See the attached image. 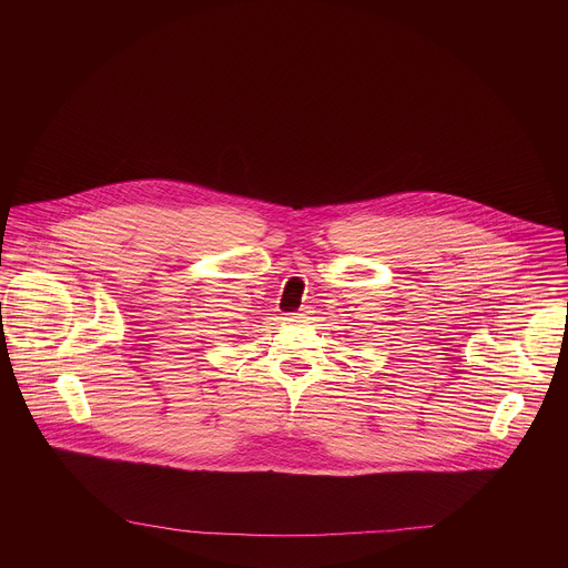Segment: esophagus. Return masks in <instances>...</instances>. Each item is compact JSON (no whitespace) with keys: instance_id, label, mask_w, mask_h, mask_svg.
Returning <instances> with one entry per match:
<instances>
[{"instance_id":"obj_1","label":"esophagus","mask_w":568,"mask_h":568,"mask_svg":"<svg viewBox=\"0 0 568 568\" xmlns=\"http://www.w3.org/2000/svg\"><path fill=\"white\" fill-rule=\"evenodd\" d=\"M305 314H307V312H305V310H303V312H296V314H294V312H292V314H290V318H287V321H294V323H298V321H303V318H305Z\"/></svg>"}]
</instances>
